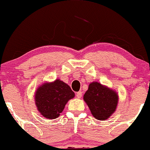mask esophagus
<instances>
[{"mask_svg": "<svg viewBox=\"0 0 150 150\" xmlns=\"http://www.w3.org/2000/svg\"><path fill=\"white\" fill-rule=\"evenodd\" d=\"M82 96V92H78L76 93V98H81Z\"/></svg>", "mask_w": 150, "mask_h": 150, "instance_id": "34e87169", "label": "esophagus"}]
</instances>
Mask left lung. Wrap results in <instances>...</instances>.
<instances>
[{
  "mask_svg": "<svg viewBox=\"0 0 150 150\" xmlns=\"http://www.w3.org/2000/svg\"><path fill=\"white\" fill-rule=\"evenodd\" d=\"M84 100L92 115L96 119L103 121L107 120L115 111L118 96L112 89L94 81L89 84L84 95Z\"/></svg>",
  "mask_w": 150,
  "mask_h": 150,
  "instance_id": "1",
  "label": "left lung"
}]
</instances>
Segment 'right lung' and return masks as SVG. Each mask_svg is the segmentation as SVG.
Here are the masks:
<instances>
[{"mask_svg":"<svg viewBox=\"0 0 150 150\" xmlns=\"http://www.w3.org/2000/svg\"><path fill=\"white\" fill-rule=\"evenodd\" d=\"M75 94L67 84L60 79L46 82L37 89L35 95L38 111L47 119H55L63 112L65 105Z\"/></svg>","mask_w":150,"mask_h":150,"instance_id":"1","label":"right lung"}]
</instances>
